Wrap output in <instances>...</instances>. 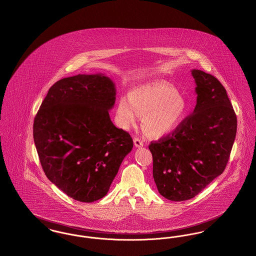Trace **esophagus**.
<instances>
[{"mask_svg":"<svg viewBox=\"0 0 256 256\" xmlns=\"http://www.w3.org/2000/svg\"><path fill=\"white\" fill-rule=\"evenodd\" d=\"M134 145L136 148H141V146H144V143L141 139L139 138H134Z\"/></svg>","mask_w":256,"mask_h":256,"instance_id":"1","label":"esophagus"}]
</instances>
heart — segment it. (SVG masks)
Returning a JSON list of instances; mask_svg holds the SVG:
<instances>
[{"label": "heart", "instance_id": "heart-1", "mask_svg": "<svg viewBox=\"0 0 256 256\" xmlns=\"http://www.w3.org/2000/svg\"><path fill=\"white\" fill-rule=\"evenodd\" d=\"M128 100L121 98L115 119L124 130L130 128L143 117L142 126L148 136L162 138L172 134L187 115V102L178 90L163 80H154L135 87Z\"/></svg>", "mask_w": 256, "mask_h": 256}]
</instances>
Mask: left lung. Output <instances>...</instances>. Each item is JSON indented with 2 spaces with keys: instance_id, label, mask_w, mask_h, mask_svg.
Returning <instances> with one entry per match:
<instances>
[{
  "instance_id": "8db88e82",
  "label": "left lung",
  "mask_w": 256,
  "mask_h": 256,
  "mask_svg": "<svg viewBox=\"0 0 256 256\" xmlns=\"http://www.w3.org/2000/svg\"><path fill=\"white\" fill-rule=\"evenodd\" d=\"M196 104L170 135L152 142V176L159 194L187 200L222 174L237 132V118L226 90L212 74L192 70Z\"/></svg>"
}]
</instances>
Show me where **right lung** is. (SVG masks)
Wrapping results in <instances>:
<instances>
[{
  "label": "right lung",
  "mask_w": 256,
  "mask_h": 256,
  "mask_svg": "<svg viewBox=\"0 0 256 256\" xmlns=\"http://www.w3.org/2000/svg\"><path fill=\"white\" fill-rule=\"evenodd\" d=\"M115 84L104 74H76L56 82L34 122V139L50 182L74 200L92 202L108 194L130 135L111 122Z\"/></svg>",
  "instance_id": "add662e5"
}]
</instances>
